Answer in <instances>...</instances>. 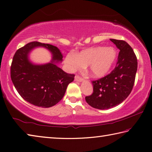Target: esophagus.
Segmentation results:
<instances>
[{
  "label": "esophagus",
  "mask_w": 152,
  "mask_h": 152,
  "mask_svg": "<svg viewBox=\"0 0 152 152\" xmlns=\"http://www.w3.org/2000/svg\"><path fill=\"white\" fill-rule=\"evenodd\" d=\"M75 80L77 82H81L83 81V78H82L81 77H80L79 76H75Z\"/></svg>",
  "instance_id": "obj_1"
}]
</instances>
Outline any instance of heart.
Masks as SVG:
<instances>
[{
  "instance_id": "1",
  "label": "heart",
  "mask_w": 152,
  "mask_h": 152,
  "mask_svg": "<svg viewBox=\"0 0 152 152\" xmlns=\"http://www.w3.org/2000/svg\"><path fill=\"white\" fill-rule=\"evenodd\" d=\"M117 52L113 47L98 46L82 50L75 56H68L66 63L71 70H78L88 65V72L95 78H102L113 66Z\"/></svg>"
}]
</instances>
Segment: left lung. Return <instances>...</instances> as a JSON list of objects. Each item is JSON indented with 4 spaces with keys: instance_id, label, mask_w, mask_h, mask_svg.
I'll return each mask as SVG.
<instances>
[{
    "instance_id": "obj_1",
    "label": "left lung",
    "mask_w": 152,
    "mask_h": 152,
    "mask_svg": "<svg viewBox=\"0 0 152 152\" xmlns=\"http://www.w3.org/2000/svg\"><path fill=\"white\" fill-rule=\"evenodd\" d=\"M120 50L117 66L108 75L92 82L94 92L86 101L92 107L108 109L119 105L131 92L137 71V58L126 41L111 39Z\"/></svg>"
}]
</instances>
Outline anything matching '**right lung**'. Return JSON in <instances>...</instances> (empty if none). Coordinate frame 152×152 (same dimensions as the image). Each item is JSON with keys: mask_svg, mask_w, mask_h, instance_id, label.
<instances>
[{"mask_svg": "<svg viewBox=\"0 0 152 152\" xmlns=\"http://www.w3.org/2000/svg\"><path fill=\"white\" fill-rule=\"evenodd\" d=\"M39 46L48 49L52 59L46 64H34L28 55ZM57 47L37 41L29 43L17 50L10 68V76L15 88L23 99L35 106L47 108L62 99L68 85L73 82L74 74L64 72L57 64L62 61Z\"/></svg>", "mask_w": 152, "mask_h": 152, "instance_id": "obj_1", "label": "right lung"}]
</instances>
